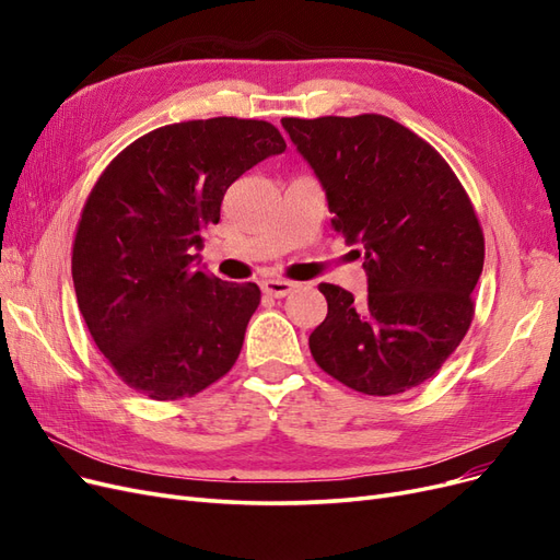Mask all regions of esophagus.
Masks as SVG:
<instances>
[{"instance_id": "esophagus-1", "label": "esophagus", "mask_w": 560, "mask_h": 560, "mask_svg": "<svg viewBox=\"0 0 560 560\" xmlns=\"http://www.w3.org/2000/svg\"><path fill=\"white\" fill-rule=\"evenodd\" d=\"M261 290L273 296V299H284L287 294H292L296 290L294 282H287V280H264L261 282Z\"/></svg>"}]
</instances>
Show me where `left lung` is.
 Instances as JSON below:
<instances>
[{
    "instance_id": "obj_1",
    "label": "left lung",
    "mask_w": 560,
    "mask_h": 560,
    "mask_svg": "<svg viewBox=\"0 0 560 560\" xmlns=\"http://www.w3.org/2000/svg\"><path fill=\"white\" fill-rule=\"evenodd\" d=\"M327 196L334 231L362 245L366 299L322 282L315 362L364 395L432 378L460 346L483 270V233L448 163L381 114L282 118ZM360 252V249H358Z\"/></svg>"
}]
</instances>
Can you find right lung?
I'll return each instance as SVG.
<instances>
[{"label": "right lung", "instance_id": "right-lung-1", "mask_svg": "<svg viewBox=\"0 0 560 560\" xmlns=\"http://www.w3.org/2000/svg\"><path fill=\"white\" fill-rule=\"evenodd\" d=\"M287 149L276 126L217 116L147 132L118 154L81 212L79 311L126 385L194 397L235 364L261 292L196 268L202 229L249 167Z\"/></svg>", "mask_w": 560, "mask_h": 560}]
</instances>
